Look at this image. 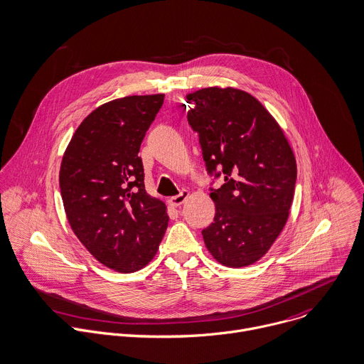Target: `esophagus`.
<instances>
[{
    "label": "esophagus",
    "mask_w": 364,
    "mask_h": 364,
    "mask_svg": "<svg viewBox=\"0 0 364 364\" xmlns=\"http://www.w3.org/2000/svg\"><path fill=\"white\" fill-rule=\"evenodd\" d=\"M188 198H189V192H188V191H182L179 195H176V196H172V198H171L168 202H169V205H171V206H173V208H178V206H181L182 203H185Z\"/></svg>",
    "instance_id": "1"
}]
</instances>
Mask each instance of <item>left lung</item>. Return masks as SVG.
Here are the masks:
<instances>
[{"label": "left lung", "instance_id": "8db88e82", "mask_svg": "<svg viewBox=\"0 0 364 364\" xmlns=\"http://www.w3.org/2000/svg\"><path fill=\"white\" fill-rule=\"evenodd\" d=\"M186 99L195 105L188 122L199 133L206 169H223L225 182L209 193L215 218L202 231L203 242L225 267L251 265L287 224L297 179L294 152L272 114L244 90L213 86Z\"/></svg>", "mask_w": 364, "mask_h": 364}]
</instances>
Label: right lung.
<instances>
[{"label":"right lung","mask_w":364,"mask_h":364,"mask_svg":"<svg viewBox=\"0 0 364 364\" xmlns=\"http://www.w3.org/2000/svg\"><path fill=\"white\" fill-rule=\"evenodd\" d=\"M165 95L127 96L95 109L63 155L67 221L86 250L122 274L146 267L168 228L166 205L144 189L140 143Z\"/></svg>","instance_id":"add662e5"}]
</instances>
